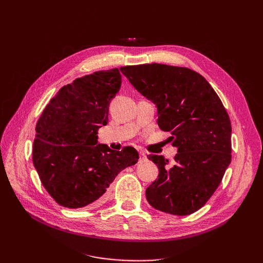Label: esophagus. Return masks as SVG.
Listing matches in <instances>:
<instances>
[{
	"label": "esophagus",
	"instance_id": "obj_1",
	"mask_svg": "<svg viewBox=\"0 0 263 263\" xmlns=\"http://www.w3.org/2000/svg\"><path fill=\"white\" fill-rule=\"evenodd\" d=\"M139 157H140V160H146V159H147L146 154L142 153V151H140V153H139Z\"/></svg>",
	"mask_w": 263,
	"mask_h": 263
}]
</instances>
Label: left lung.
<instances>
[{"label": "left lung", "mask_w": 263, "mask_h": 263, "mask_svg": "<svg viewBox=\"0 0 263 263\" xmlns=\"http://www.w3.org/2000/svg\"><path fill=\"white\" fill-rule=\"evenodd\" d=\"M129 82L158 108V125L169 132L178 154L174 164L149 155L159 176L146 190L154 209L189 215L208 202L232 161V124L205 78L185 67L146 63L122 67Z\"/></svg>", "instance_id": "left-lung-1"}]
</instances>
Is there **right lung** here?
Returning a JSON list of instances; mask_svg holds the SVG:
<instances>
[{
    "label": "right lung",
    "mask_w": 263,
    "mask_h": 263,
    "mask_svg": "<svg viewBox=\"0 0 263 263\" xmlns=\"http://www.w3.org/2000/svg\"><path fill=\"white\" fill-rule=\"evenodd\" d=\"M121 84L117 68L78 78L61 87L38 119L33 162L47 192L63 208L101 204L117 174L138 161L133 147L116 151L98 144Z\"/></svg>",
    "instance_id": "add662e5"
}]
</instances>
